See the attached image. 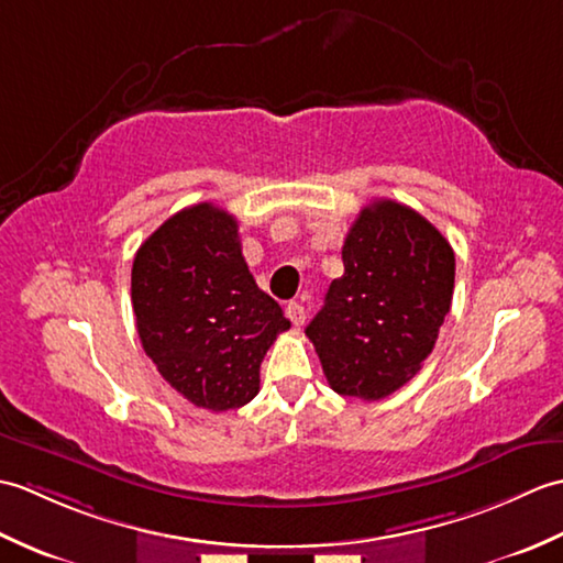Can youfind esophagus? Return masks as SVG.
<instances>
[{
  "instance_id": "1",
  "label": "esophagus",
  "mask_w": 563,
  "mask_h": 563,
  "mask_svg": "<svg viewBox=\"0 0 563 563\" xmlns=\"http://www.w3.org/2000/svg\"><path fill=\"white\" fill-rule=\"evenodd\" d=\"M285 314H288V319L292 321V327H302L305 324V307L300 302H290L288 307H285Z\"/></svg>"
}]
</instances>
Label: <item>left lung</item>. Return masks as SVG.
Listing matches in <instances>:
<instances>
[{
    "instance_id": "left-lung-1",
    "label": "left lung",
    "mask_w": 563,
    "mask_h": 563,
    "mask_svg": "<svg viewBox=\"0 0 563 563\" xmlns=\"http://www.w3.org/2000/svg\"><path fill=\"white\" fill-rule=\"evenodd\" d=\"M343 275L307 336L329 387L385 399L433 351L454 290V251L423 214L397 200L361 210L343 242Z\"/></svg>"
}]
</instances>
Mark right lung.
Instances as JSON below:
<instances>
[{
    "mask_svg": "<svg viewBox=\"0 0 563 563\" xmlns=\"http://www.w3.org/2000/svg\"><path fill=\"white\" fill-rule=\"evenodd\" d=\"M130 288L142 349L181 397L208 411L256 397L290 321L249 273L234 214L212 202L172 214L137 249Z\"/></svg>",
    "mask_w": 563,
    "mask_h": 563,
    "instance_id": "add662e5",
    "label": "right lung"
}]
</instances>
